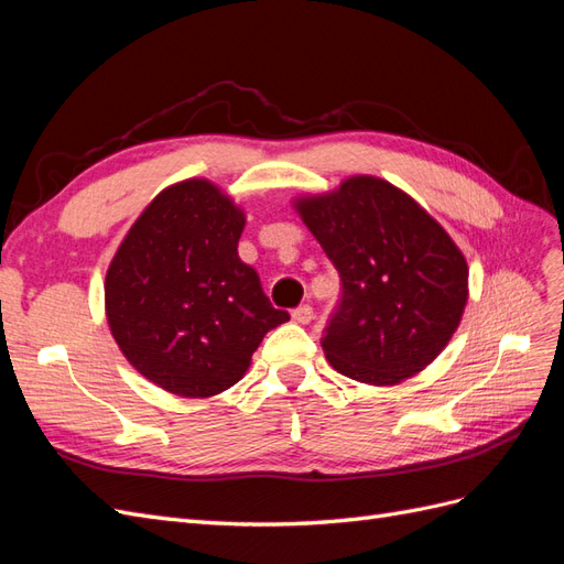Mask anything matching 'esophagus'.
Returning a JSON list of instances; mask_svg holds the SVG:
<instances>
[{
	"label": "esophagus",
	"instance_id": "obj_1",
	"mask_svg": "<svg viewBox=\"0 0 564 564\" xmlns=\"http://www.w3.org/2000/svg\"><path fill=\"white\" fill-rule=\"evenodd\" d=\"M292 317L299 324H308L313 319V308H311V305H299V308L292 313Z\"/></svg>",
	"mask_w": 564,
	"mask_h": 564
}]
</instances>
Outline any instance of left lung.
I'll use <instances>...</instances> for the list:
<instances>
[{"label": "left lung", "mask_w": 564, "mask_h": 564, "mask_svg": "<svg viewBox=\"0 0 564 564\" xmlns=\"http://www.w3.org/2000/svg\"><path fill=\"white\" fill-rule=\"evenodd\" d=\"M294 209L329 256L340 301L322 350L344 377L395 386L445 350L468 303V263L421 204L377 176H350Z\"/></svg>", "instance_id": "left-lung-1"}]
</instances>
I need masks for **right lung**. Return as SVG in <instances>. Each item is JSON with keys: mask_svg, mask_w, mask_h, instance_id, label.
<instances>
[{"mask_svg": "<svg viewBox=\"0 0 564 564\" xmlns=\"http://www.w3.org/2000/svg\"><path fill=\"white\" fill-rule=\"evenodd\" d=\"M245 212L207 178L164 187L106 275V317L129 365L181 398L240 381L263 336L289 319L237 256Z\"/></svg>", "mask_w": 564, "mask_h": 564, "instance_id": "obj_1", "label": "right lung"}]
</instances>
